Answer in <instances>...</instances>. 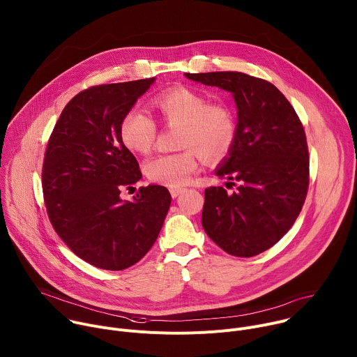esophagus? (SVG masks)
<instances>
[{"label":"esophagus","instance_id":"esophagus-1","mask_svg":"<svg viewBox=\"0 0 357 357\" xmlns=\"http://www.w3.org/2000/svg\"><path fill=\"white\" fill-rule=\"evenodd\" d=\"M183 190H185L183 188H171V189H169V192H171V196H172V197H178Z\"/></svg>","mask_w":357,"mask_h":357}]
</instances>
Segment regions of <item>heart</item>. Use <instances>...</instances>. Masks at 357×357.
<instances>
[{"label":"heart","mask_w":357,"mask_h":357,"mask_svg":"<svg viewBox=\"0 0 357 357\" xmlns=\"http://www.w3.org/2000/svg\"><path fill=\"white\" fill-rule=\"evenodd\" d=\"M158 119L168 127H178L176 154L157 155L146 161L144 172L155 183L179 188L197 169L199 155L208 162L223 161L234 146L237 126L233 113L223 105H213L208 96L186 87H172L152 100ZM123 145L135 154H148L157 137V124L138 109L128 110L119 126Z\"/></svg>","instance_id":"1"}]
</instances>
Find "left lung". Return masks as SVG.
I'll return each mask as SVG.
<instances>
[{
  "mask_svg": "<svg viewBox=\"0 0 357 357\" xmlns=\"http://www.w3.org/2000/svg\"><path fill=\"white\" fill-rule=\"evenodd\" d=\"M185 76L230 91L237 107L234 146L215 171L237 189H205L202 226L231 256H257L291 229L307 197L310 158L303 127L285 96L267 80L240 72Z\"/></svg>",
  "mask_w": 357,
  "mask_h": 357,
  "instance_id": "obj_1",
  "label": "left lung"
}]
</instances>
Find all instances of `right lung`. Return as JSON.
Masks as SVG:
<instances>
[{"label":"right lung","mask_w":357,"mask_h":357,"mask_svg":"<svg viewBox=\"0 0 357 357\" xmlns=\"http://www.w3.org/2000/svg\"><path fill=\"white\" fill-rule=\"evenodd\" d=\"M155 77L93 86L63 109L49 138L42 189L47 216L66 245L86 263L119 271L154 245L171 205L165 186L139 188L120 197L142 175L120 141L123 116Z\"/></svg>","instance_id":"1"}]
</instances>
